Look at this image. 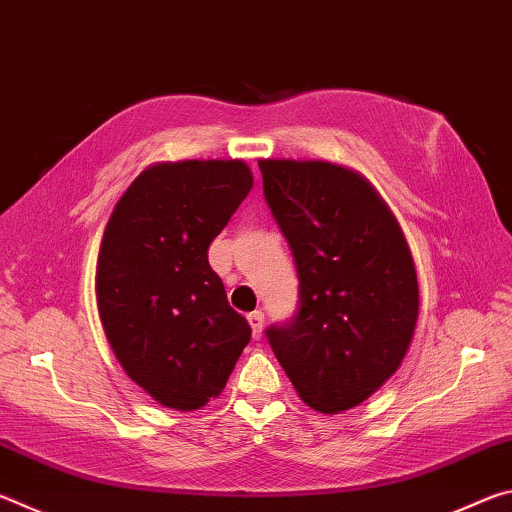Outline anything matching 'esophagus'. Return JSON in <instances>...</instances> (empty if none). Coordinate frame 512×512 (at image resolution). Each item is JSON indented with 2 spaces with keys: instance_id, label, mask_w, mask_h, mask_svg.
Listing matches in <instances>:
<instances>
[{
  "instance_id": "esophagus-1",
  "label": "esophagus",
  "mask_w": 512,
  "mask_h": 512,
  "mask_svg": "<svg viewBox=\"0 0 512 512\" xmlns=\"http://www.w3.org/2000/svg\"><path fill=\"white\" fill-rule=\"evenodd\" d=\"M248 323H250V327H253V339H262V332H264L262 311H253V314H248Z\"/></svg>"
}]
</instances>
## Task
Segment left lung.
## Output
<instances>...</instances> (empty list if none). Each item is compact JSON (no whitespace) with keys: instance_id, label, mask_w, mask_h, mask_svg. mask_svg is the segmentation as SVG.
I'll use <instances>...</instances> for the list:
<instances>
[{"instance_id":"obj_1","label":"left lung","mask_w":512,"mask_h":512,"mask_svg":"<svg viewBox=\"0 0 512 512\" xmlns=\"http://www.w3.org/2000/svg\"><path fill=\"white\" fill-rule=\"evenodd\" d=\"M259 171L300 280L298 314L266 339L302 402L348 411L411 345L420 298L409 244L357 171L320 160H262Z\"/></svg>"}]
</instances>
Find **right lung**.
Here are the masks:
<instances>
[{
	"label": "right lung",
	"mask_w": 512,
	"mask_h": 512,
	"mask_svg": "<svg viewBox=\"0 0 512 512\" xmlns=\"http://www.w3.org/2000/svg\"><path fill=\"white\" fill-rule=\"evenodd\" d=\"M253 189L241 160L151 164L103 232L97 305L121 368L155 402L196 411L225 388L250 341L207 248Z\"/></svg>",
	"instance_id": "right-lung-1"
}]
</instances>
